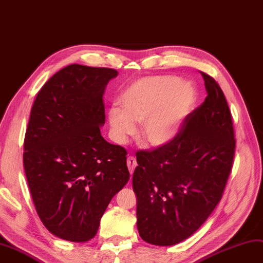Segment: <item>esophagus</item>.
Wrapping results in <instances>:
<instances>
[{"mask_svg": "<svg viewBox=\"0 0 263 263\" xmlns=\"http://www.w3.org/2000/svg\"><path fill=\"white\" fill-rule=\"evenodd\" d=\"M126 164H127V167H129L130 173L132 174L133 171H134V169H136V166H137V160H136V158L132 157V156L127 158Z\"/></svg>", "mask_w": 263, "mask_h": 263, "instance_id": "34e87169", "label": "esophagus"}]
</instances>
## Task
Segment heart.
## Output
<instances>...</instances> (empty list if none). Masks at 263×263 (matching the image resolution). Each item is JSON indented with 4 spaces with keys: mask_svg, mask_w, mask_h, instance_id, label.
Here are the masks:
<instances>
[{
    "mask_svg": "<svg viewBox=\"0 0 263 263\" xmlns=\"http://www.w3.org/2000/svg\"><path fill=\"white\" fill-rule=\"evenodd\" d=\"M197 92L190 82L174 76L146 77L127 86L120 97L122 109L107 111L111 137L123 144L141 123V138L152 147L173 142L196 102Z\"/></svg>",
    "mask_w": 263,
    "mask_h": 263,
    "instance_id": "1",
    "label": "heart"
}]
</instances>
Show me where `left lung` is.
Segmentation results:
<instances>
[{"instance_id":"8db88e82","label":"left lung","mask_w":263,"mask_h":263,"mask_svg":"<svg viewBox=\"0 0 263 263\" xmlns=\"http://www.w3.org/2000/svg\"><path fill=\"white\" fill-rule=\"evenodd\" d=\"M208 96L173 142L137 152L132 185L140 237L154 246L187 239L217 206L231 172L235 139L219 84L201 72Z\"/></svg>"}]
</instances>
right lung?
<instances>
[{
	"mask_svg": "<svg viewBox=\"0 0 263 263\" xmlns=\"http://www.w3.org/2000/svg\"><path fill=\"white\" fill-rule=\"evenodd\" d=\"M118 71L71 64L57 72L33 103L23 164L45 228L71 242L97 234L111 199L130 179L124 147L106 142L103 94Z\"/></svg>",
	"mask_w": 263,
	"mask_h": 263,
	"instance_id": "obj_1",
	"label": "right lung"
}]
</instances>
